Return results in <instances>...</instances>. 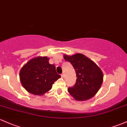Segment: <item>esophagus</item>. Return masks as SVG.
Here are the masks:
<instances>
[{
	"label": "esophagus",
	"instance_id": "34e87169",
	"mask_svg": "<svg viewBox=\"0 0 127 127\" xmlns=\"http://www.w3.org/2000/svg\"><path fill=\"white\" fill-rule=\"evenodd\" d=\"M61 76H62V77H64V73L61 74Z\"/></svg>",
	"mask_w": 127,
	"mask_h": 127
}]
</instances>
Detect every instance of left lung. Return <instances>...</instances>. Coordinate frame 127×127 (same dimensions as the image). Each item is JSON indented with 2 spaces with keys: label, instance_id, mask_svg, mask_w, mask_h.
<instances>
[{
  "label": "left lung",
  "instance_id": "8db88e82",
  "mask_svg": "<svg viewBox=\"0 0 127 127\" xmlns=\"http://www.w3.org/2000/svg\"><path fill=\"white\" fill-rule=\"evenodd\" d=\"M64 59L73 65L77 77L74 85L68 88L69 93L77 100H85L93 97L103 82L101 69L91 60L80 53L71 56L64 55Z\"/></svg>",
  "mask_w": 127,
  "mask_h": 127
}]
</instances>
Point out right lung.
Listing matches in <instances>:
<instances>
[{
    "label": "right lung",
    "mask_w": 127,
    "mask_h": 127,
    "mask_svg": "<svg viewBox=\"0 0 127 127\" xmlns=\"http://www.w3.org/2000/svg\"><path fill=\"white\" fill-rule=\"evenodd\" d=\"M48 61L47 57H37L28 61L21 69L20 82L28 92L35 95H43L61 77L57 73L55 65Z\"/></svg>",
    "instance_id": "right-lung-1"
}]
</instances>
